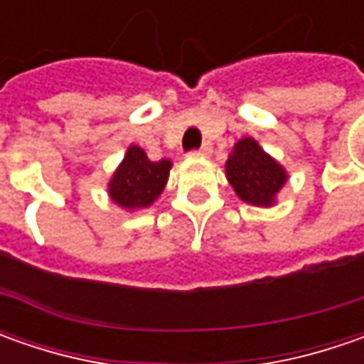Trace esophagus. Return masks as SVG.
Masks as SVG:
<instances>
[{
	"mask_svg": "<svg viewBox=\"0 0 364 364\" xmlns=\"http://www.w3.org/2000/svg\"><path fill=\"white\" fill-rule=\"evenodd\" d=\"M210 151H213V147L206 144V146H203L200 149H196V151H190V156H192V158H206V156H210Z\"/></svg>",
	"mask_w": 364,
	"mask_h": 364,
	"instance_id": "1",
	"label": "esophagus"
}]
</instances>
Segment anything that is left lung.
Wrapping results in <instances>:
<instances>
[{"label":"left lung","instance_id":"left-lung-1","mask_svg":"<svg viewBox=\"0 0 364 364\" xmlns=\"http://www.w3.org/2000/svg\"><path fill=\"white\" fill-rule=\"evenodd\" d=\"M225 172L235 194L243 203L261 208L277 203V194L287 182L286 168L253 137H243L232 146Z\"/></svg>","mask_w":364,"mask_h":364}]
</instances>
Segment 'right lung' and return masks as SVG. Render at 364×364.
<instances>
[{"label": "right lung", "mask_w": 364, "mask_h": 364, "mask_svg": "<svg viewBox=\"0 0 364 364\" xmlns=\"http://www.w3.org/2000/svg\"><path fill=\"white\" fill-rule=\"evenodd\" d=\"M172 170V161H151L139 146H129L109 180V198L125 210H141L158 200Z\"/></svg>", "instance_id": "obj_1"}]
</instances>
